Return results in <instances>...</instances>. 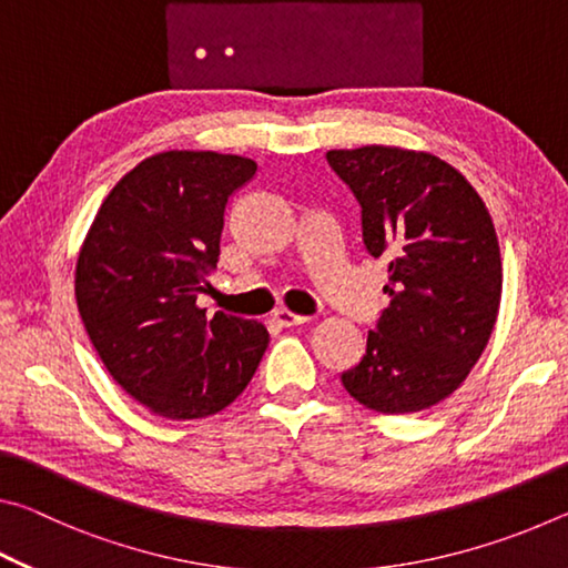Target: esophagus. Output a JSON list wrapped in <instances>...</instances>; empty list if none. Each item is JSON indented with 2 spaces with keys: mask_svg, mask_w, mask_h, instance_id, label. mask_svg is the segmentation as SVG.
Instances as JSON below:
<instances>
[{
  "mask_svg": "<svg viewBox=\"0 0 568 568\" xmlns=\"http://www.w3.org/2000/svg\"><path fill=\"white\" fill-rule=\"evenodd\" d=\"M273 321L277 325H283V328H293V325H303V323H307L311 318H307V315H297L293 311H287V307H281V311H275Z\"/></svg>",
  "mask_w": 568,
  "mask_h": 568,
  "instance_id": "obj_1",
  "label": "esophagus"
}]
</instances>
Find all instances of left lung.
<instances>
[{
	"instance_id": "obj_1",
	"label": "left lung",
	"mask_w": 568,
	"mask_h": 568,
	"mask_svg": "<svg viewBox=\"0 0 568 568\" xmlns=\"http://www.w3.org/2000/svg\"><path fill=\"white\" fill-rule=\"evenodd\" d=\"M325 158L358 197L368 253L390 261V305L341 381L383 416L426 410L466 381L494 333L504 283L494 220L430 152L363 145Z\"/></svg>"
}]
</instances>
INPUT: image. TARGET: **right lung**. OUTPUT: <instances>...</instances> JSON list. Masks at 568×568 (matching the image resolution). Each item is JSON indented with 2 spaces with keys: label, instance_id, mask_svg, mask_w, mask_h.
<instances>
[{
  "label": "right lung",
  "instance_id": "add662e5",
  "mask_svg": "<svg viewBox=\"0 0 568 568\" xmlns=\"http://www.w3.org/2000/svg\"><path fill=\"white\" fill-rule=\"evenodd\" d=\"M255 160L168 150L134 165L94 215L74 297L114 383L150 413L195 420L227 408L271 343L257 321L197 305L217 265L225 205Z\"/></svg>",
  "mask_w": 568,
  "mask_h": 568
}]
</instances>
